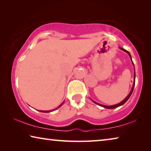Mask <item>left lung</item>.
Listing matches in <instances>:
<instances>
[{"label":"left lung","mask_w":151,"mask_h":151,"mask_svg":"<svg viewBox=\"0 0 151 151\" xmlns=\"http://www.w3.org/2000/svg\"><path fill=\"white\" fill-rule=\"evenodd\" d=\"M119 48H120V49H121V50H122L123 51H124V52H126L127 53V54L129 55L130 58H131V62H132V65H133V66H134V63H133V62H132V60L131 55V54H130V52H129V51H127V50H125V49H124V48H121V47H119ZM134 83H133V85H132V87L131 91V92H130V93H129V94H128V95H127V96L126 97V98H125L123 101H122L121 102V103H118V104H114V105L106 106V105H103V104H99V103H96V102L94 101L93 100H92V99H91L92 101L94 102V103L96 104H98V105L101 106H102V107H104V108H105V109H115V108H117V107H119V106H122V104H124L125 103H126V102L128 101V99H129L130 98V96H131V94H132V91H133L134 87V85H135V69H134Z\"/></svg>","instance_id":"8db88e82"}]
</instances>
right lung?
I'll return each mask as SVG.
<instances>
[{"instance_id": "right-lung-1", "label": "right lung", "mask_w": 151, "mask_h": 151, "mask_svg": "<svg viewBox=\"0 0 151 151\" xmlns=\"http://www.w3.org/2000/svg\"><path fill=\"white\" fill-rule=\"evenodd\" d=\"M64 102L65 101H63L62 103H61L59 106H58L57 109H54V110H51V111H40V112H52V111H55V110H57V109H58V108H60V107L63 105V103H64Z\"/></svg>"}]
</instances>
